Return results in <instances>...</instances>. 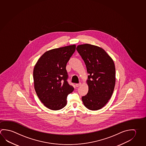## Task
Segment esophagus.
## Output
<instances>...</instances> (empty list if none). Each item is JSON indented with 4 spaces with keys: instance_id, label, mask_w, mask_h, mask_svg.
<instances>
[{
    "instance_id": "34e87169",
    "label": "esophagus",
    "mask_w": 146,
    "mask_h": 146,
    "mask_svg": "<svg viewBox=\"0 0 146 146\" xmlns=\"http://www.w3.org/2000/svg\"><path fill=\"white\" fill-rule=\"evenodd\" d=\"M81 84H82V83L80 82L79 84H76V86L77 87H79Z\"/></svg>"
}]
</instances>
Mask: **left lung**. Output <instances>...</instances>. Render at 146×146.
<instances>
[{
  "label": "left lung",
  "mask_w": 146,
  "mask_h": 146,
  "mask_svg": "<svg viewBox=\"0 0 146 146\" xmlns=\"http://www.w3.org/2000/svg\"><path fill=\"white\" fill-rule=\"evenodd\" d=\"M77 51L87 67L88 93L82 101L88 109L100 110L107 104L115 87V67L112 58L100 46L86 44L77 46Z\"/></svg>",
  "instance_id": "obj_1"
}]
</instances>
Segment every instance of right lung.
<instances>
[{
  "instance_id": "right-lung-1",
  "label": "right lung",
  "mask_w": 146,
  "mask_h": 146,
  "mask_svg": "<svg viewBox=\"0 0 146 146\" xmlns=\"http://www.w3.org/2000/svg\"><path fill=\"white\" fill-rule=\"evenodd\" d=\"M75 49L76 45L73 44L49 50L34 66V89L39 99L49 109L58 110L64 107L68 95L74 90L67 82L66 68Z\"/></svg>"
}]
</instances>
